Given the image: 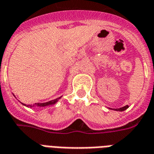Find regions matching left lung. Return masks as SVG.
Listing matches in <instances>:
<instances>
[{
	"label": "left lung",
	"mask_w": 154,
	"mask_h": 154,
	"mask_svg": "<svg viewBox=\"0 0 154 154\" xmlns=\"http://www.w3.org/2000/svg\"><path fill=\"white\" fill-rule=\"evenodd\" d=\"M127 108H128V105L124 106V107H122V108H120V109H115V110H118V111H124V110H126Z\"/></svg>",
	"instance_id": "obj_1"
}]
</instances>
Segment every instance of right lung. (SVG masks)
<instances>
[{
    "label": "right lung",
    "instance_id": "1",
    "mask_svg": "<svg viewBox=\"0 0 154 154\" xmlns=\"http://www.w3.org/2000/svg\"><path fill=\"white\" fill-rule=\"evenodd\" d=\"M59 99H60V97L58 98V99H56V100H51V101H48V102H45V103H35V104H36L37 106H39V107H45V106L51 105V104H54V103H56V101L59 100ZM24 105H26V104H24Z\"/></svg>",
    "mask_w": 154,
    "mask_h": 154
}]
</instances>
